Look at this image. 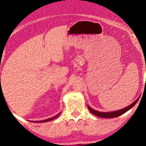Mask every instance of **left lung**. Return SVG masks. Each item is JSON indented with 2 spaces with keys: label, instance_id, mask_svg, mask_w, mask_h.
Listing matches in <instances>:
<instances>
[{
  "label": "left lung",
  "instance_id": "obj_1",
  "mask_svg": "<svg viewBox=\"0 0 146 146\" xmlns=\"http://www.w3.org/2000/svg\"><path fill=\"white\" fill-rule=\"evenodd\" d=\"M139 98H140V97H138L135 101H134L133 103H132L131 105H129V106L123 109L119 110L114 111L111 112H100L98 111H96V110H95L92 109L91 108H90L89 106H87V107H88V109L92 113L94 114V115L96 116H98V117H103V118H113V117H117L118 116H119L124 113H125V112L127 111L128 110H129L130 109L132 108H133L134 105L137 103Z\"/></svg>",
  "mask_w": 146,
  "mask_h": 146
}]
</instances>
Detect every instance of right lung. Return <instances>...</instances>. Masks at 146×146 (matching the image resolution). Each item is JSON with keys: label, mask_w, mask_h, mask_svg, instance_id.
<instances>
[{"label": "right lung", "mask_w": 146, "mask_h": 146, "mask_svg": "<svg viewBox=\"0 0 146 146\" xmlns=\"http://www.w3.org/2000/svg\"><path fill=\"white\" fill-rule=\"evenodd\" d=\"M59 114H60V113H58L57 115H56L55 116H54V117H51V118H50V119H46V120H42V121H31V122H35V123H38V122H39V123H42V122H47V121H51V120H53V119H55V118H57L58 116L59 115Z\"/></svg>", "instance_id": "1"}]
</instances>
